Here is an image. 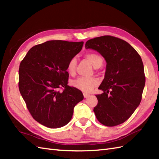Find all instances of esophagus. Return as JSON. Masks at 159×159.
Returning <instances> with one entry per match:
<instances>
[{"instance_id":"1","label":"esophagus","mask_w":159,"mask_h":159,"mask_svg":"<svg viewBox=\"0 0 159 159\" xmlns=\"http://www.w3.org/2000/svg\"><path fill=\"white\" fill-rule=\"evenodd\" d=\"M89 96V93H83V96H84V98H87Z\"/></svg>"}]
</instances>
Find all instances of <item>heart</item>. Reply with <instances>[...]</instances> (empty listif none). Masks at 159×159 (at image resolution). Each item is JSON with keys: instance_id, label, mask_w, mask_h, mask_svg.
<instances>
[{"instance_id": "b5f03b06", "label": "heart", "mask_w": 159, "mask_h": 159, "mask_svg": "<svg viewBox=\"0 0 159 159\" xmlns=\"http://www.w3.org/2000/svg\"><path fill=\"white\" fill-rule=\"evenodd\" d=\"M86 59L92 64V66L98 68L100 67L103 63V59L100 55L95 52L87 53L85 55ZM77 61L75 57H72L69 60L67 64V72L70 75L74 76L76 73V66ZM99 80L95 77H79L73 80L72 85L76 89L83 92H90L94 87L98 85Z\"/></svg>"}]
</instances>
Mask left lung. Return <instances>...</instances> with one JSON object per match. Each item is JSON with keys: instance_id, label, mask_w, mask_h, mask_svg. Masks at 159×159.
<instances>
[{"instance_id": "8db88e82", "label": "left lung", "mask_w": 159, "mask_h": 159, "mask_svg": "<svg viewBox=\"0 0 159 159\" xmlns=\"http://www.w3.org/2000/svg\"><path fill=\"white\" fill-rule=\"evenodd\" d=\"M85 48L98 52L106 60L104 79L96 95L93 111L97 120L107 126L124 123L139 105L146 83L142 60L133 46L124 40L104 35L91 39Z\"/></svg>"}]
</instances>
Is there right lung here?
Instances as JSON below:
<instances>
[{
	"instance_id": "1",
	"label": "right lung",
	"mask_w": 159,
	"mask_h": 159,
	"mask_svg": "<svg viewBox=\"0 0 159 159\" xmlns=\"http://www.w3.org/2000/svg\"><path fill=\"white\" fill-rule=\"evenodd\" d=\"M83 45V42H46L32 47L20 64V92L33 119L43 126H65L72 119L74 107L83 100L79 89L67 85L66 71L69 60Z\"/></svg>"
}]
</instances>
